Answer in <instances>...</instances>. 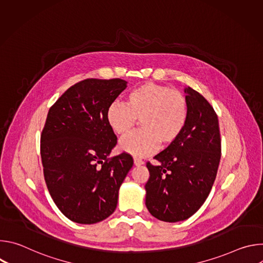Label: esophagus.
Masks as SVG:
<instances>
[{
    "label": "esophagus",
    "instance_id": "34e87169",
    "mask_svg": "<svg viewBox=\"0 0 263 263\" xmlns=\"http://www.w3.org/2000/svg\"><path fill=\"white\" fill-rule=\"evenodd\" d=\"M134 164H135L136 166H139V165L143 164V161H142L141 159H139V158H134Z\"/></svg>",
    "mask_w": 263,
    "mask_h": 263
}]
</instances>
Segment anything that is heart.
Segmentation results:
<instances>
[{
	"instance_id": "b5f03b06",
	"label": "heart",
	"mask_w": 263,
	"mask_h": 263,
	"mask_svg": "<svg viewBox=\"0 0 263 263\" xmlns=\"http://www.w3.org/2000/svg\"><path fill=\"white\" fill-rule=\"evenodd\" d=\"M187 98L166 85L144 83L133 88L126 104L112 103L107 121L118 135H128L140 120L141 130L124 138L121 148L137 157H144L162 145L174 143L189 120Z\"/></svg>"
}]
</instances>
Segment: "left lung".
Returning a JSON list of instances; mask_svg holds the SVG:
<instances>
[{"label":"left lung","instance_id":"obj_1","mask_svg":"<svg viewBox=\"0 0 263 263\" xmlns=\"http://www.w3.org/2000/svg\"><path fill=\"white\" fill-rule=\"evenodd\" d=\"M190 106L181 136L146 162L145 206L154 217L176 222L195 214L206 201L220 160L218 119L209 102L198 91L184 89Z\"/></svg>","mask_w":263,"mask_h":263}]
</instances>
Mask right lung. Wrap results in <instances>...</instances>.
Returning a JSON list of instances; mask_svg holds the SVG:
<instances>
[{"instance_id":"1","label":"right lung","mask_w":263,"mask_h":263,"mask_svg":"<svg viewBox=\"0 0 263 263\" xmlns=\"http://www.w3.org/2000/svg\"><path fill=\"white\" fill-rule=\"evenodd\" d=\"M127 87L125 80L85 79L50 108L41 136L49 193L70 220L91 224L115 212L119 190L133 165L130 154L108 158L118 137L107 109Z\"/></svg>"}]
</instances>
